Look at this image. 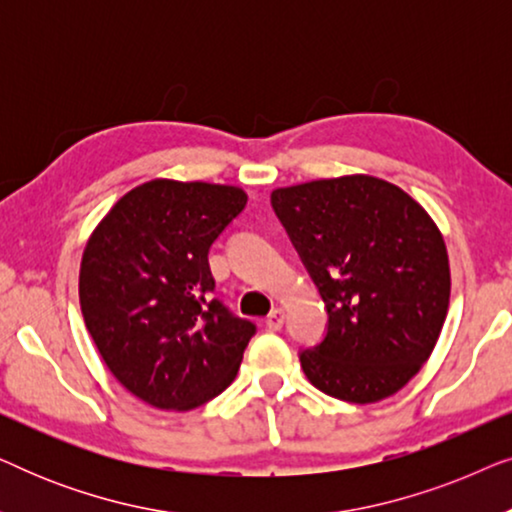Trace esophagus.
I'll return each mask as SVG.
<instances>
[{
    "mask_svg": "<svg viewBox=\"0 0 512 512\" xmlns=\"http://www.w3.org/2000/svg\"><path fill=\"white\" fill-rule=\"evenodd\" d=\"M265 326L270 328V331H279V328L284 326V310H272L270 314H268V319H265Z\"/></svg>",
    "mask_w": 512,
    "mask_h": 512,
    "instance_id": "34e87169",
    "label": "esophagus"
}]
</instances>
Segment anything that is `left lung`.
I'll use <instances>...</instances> for the list:
<instances>
[{
	"instance_id": "obj_1",
	"label": "left lung",
	"mask_w": 512,
	"mask_h": 512,
	"mask_svg": "<svg viewBox=\"0 0 512 512\" xmlns=\"http://www.w3.org/2000/svg\"><path fill=\"white\" fill-rule=\"evenodd\" d=\"M270 202L328 312L324 340L300 349L307 380L347 403L396 394L431 356L450 305L436 223L368 174L277 188Z\"/></svg>"
}]
</instances>
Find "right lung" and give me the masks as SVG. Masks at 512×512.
I'll return each instance as SVG.
<instances>
[{
	"instance_id": "obj_1",
	"label": "right lung",
	"mask_w": 512,
	"mask_h": 512,
	"mask_svg": "<svg viewBox=\"0 0 512 512\" xmlns=\"http://www.w3.org/2000/svg\"><path fill=\"white\" fill-rule=\"evenodd\" d=\"M242 188L153 179L111 207L83 251L79 300L107 368L160 410H193L235 380L256 324L212 298L209 249Z\"/></svg>"
}]
</instances>
